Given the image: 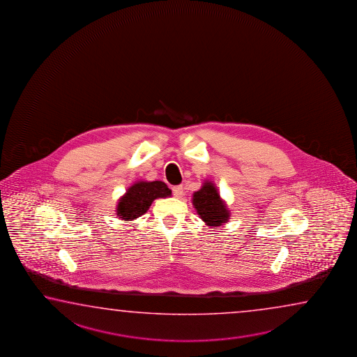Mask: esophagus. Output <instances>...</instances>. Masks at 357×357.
Listing matches in <instances>:
<instances>
[{
  "label": "esophagus",
  "instance_id": "1",
  "mask_svg": "<svg viewBox=\"0 0 357 357\" xmlns=\"http://www.w3.org/2000/svg\"><path fill=\"white\" fill-rule=\"evenodd\" d=\"M172 194H174L175 197H182V195H183V188H182L181 185L174 186V188H172Z\"/></svg>",
  "mask_w": 357,
  "mask_h": 357
}]
</instances>
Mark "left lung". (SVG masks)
Instances as JSON below:
<instances>
[{
    "instance_id": "1",
    "label": "left lung",
    "mask_w": 357,
    "mask_h": 357,
    "mask_svg": "<svg viewBox=\"0 0 357 357\" xmlns=\"http://www.w3.org/2000/svg\"><path fill=\"white\" fill-rule=\"evenodd\" d=\"M192 204L199 218L208 226H221L230 216L224 201L220 199L218 190L211 182H205L202 188L195 192Z\"/></svg>"
}]
</instances>
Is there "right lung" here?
Wrapping results in <instances>:
<instances>
[{"instance_id":"obj_1","label":"right lung","mask_w":357,"mask_h":357,"mask_svg":"<svg viewBox=\"0 0 357 357\" xmlns=\"http://www.w3.org/2000/svg\"><path fill=\"white\" fill-rule=\"evenodd\" d=\"M167 196H171V190L165 182H137L120 199L117 216L126 221L135 220L147 212L153 199Z\"/></svg>"}]
</instances>
